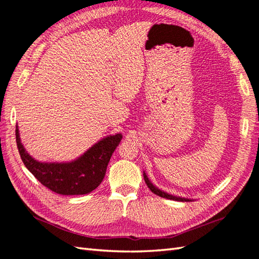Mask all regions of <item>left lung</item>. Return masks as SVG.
I'll return each instance as SVG.
<instances>
[{"instance_id":"obj_1","label":"left lung","mask_w":259,"mask_h":259,"mask_svg":"<svg viewBox=\"0 0 259 259\" xmlns=\"http://www.w3.org/2000/svg\"><path fill=\"white\" fill-rule=\"evenodd\" d=\"M143 177H144V182L145 184L148 185V187L151 189V191L153 194L160 196V197H163V198H166V199H170V200H176V201H191L189 200V199H186V198H181V197H175V196H171V195H168L166 193H164V191L157 189L155 186H153V185L151 184V182L149 181V178L147 177V175H145L143 173Z\"/></svg>"}]
</instances>
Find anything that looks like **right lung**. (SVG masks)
Listing matches in <instances>:
<instances>
[{"mask_svg": "<svg viewBox=\"0 0 259 259\" xmlns=\"http://www.w3.org/2000/svg\"><path fill=\"white\" fill-rule=\"evenodd\" d=\"M16 143L25 166L45 187L59 195H86L99 186L114 151L121 141V135L110 136L92 147L71 163H40L34 160L19 140L16 127Z\"/></svg>", "mask_w": 259, "mask_h": 259, "instance_id": "add662e5", "label": "right lung"}]
</instances>
